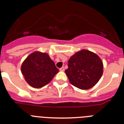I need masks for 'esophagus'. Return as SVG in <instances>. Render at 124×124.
<instances>
[{"label": "esophagus", "instance_id": "34e87169", "mask_svg": "<svg viewBox=\"0 0 124 124\" xmlns=\"http://www.w3.org/2000/svg\"><path fill=\"white\" fill-rule=\"evenodd\" d=\"M60 71H64V67H62L60 69Z\"/></svg>", "mask_w": 124, "mask_h": 124}]
</instances>
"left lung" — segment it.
Instances as JSON below:
<instances>
[{
    "mask_svg": "<svg viewBox=\"0 0 124 124\" xmlns=\"http://www.w3.org/2000/svg\"><path fill=\"white\" fill-rule=\"evenodd\" d=\"M65 73L70 83L81 89H89L95 86L103 73V63L97 54L82 50L68 60Z\"/></svg>",
    "mask_w": 124,
    "mask_h": 124,
    "instance_id": "8db88e82",
    "label": "left lung"
}]
</instances>
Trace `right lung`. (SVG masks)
Masks as SVG:
<instances>
[{
	"instance_id": "right-lung-1",
	"label": "right lung",
	"mask_w": 124,
	"mask_h": 124,
	"mask_svg": "<svg viewBox=\"0 0 124 124\" xmlns=\"http://www.w3.org/2000/svg\"><path fill=\"white\" fill-rule=\"evenodd\" d=\"M21 71L29 85L40 88L48 84L59 70L47 53L35 51L24 60Z\"/></svg>"
}]
</instances>
